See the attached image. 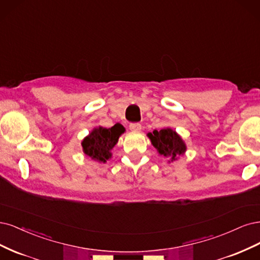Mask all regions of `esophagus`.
<instances>
[{"instance_id": "obj_1", "label": "esophagus", "mask_w": 260, "mask_h": 260, "mask_svg": "<svg viewBox=\"0 0 260 260\" xmlns=\"http://www.w3.org/2000/svg\"><path fill=\"white\" fill-rule=\"evenodd\" d=\"M129 129L133 132H140L141 131V125L139 123H132L129 125Z\"/></svg>"}]
</instances>
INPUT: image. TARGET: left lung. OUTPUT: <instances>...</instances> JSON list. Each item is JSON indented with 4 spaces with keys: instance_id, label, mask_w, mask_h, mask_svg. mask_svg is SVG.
I'll return each mask as SVG.
<instances>
[{
    "instance_id": "1",
    "label": "left lung",
    "mask_w": 260,
    "mask_h": 260,
    "mask_svg": "<svg viewBox=\"0 0 260 260\" xmlns=\"http://www.w3.org/2000/svg\"><path fill=\"white\" fill-rule=\"evenodd\" d=\"M147 136L158 154L170 158L169 163L178 160V157L187 151L185 141L171 127L154 129L152 133H148Z\"/></svg>"
}]
</instances>
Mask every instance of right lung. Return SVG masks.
I'll return each mask as SVG.
<instances>
[{"mask_svg":"<svg viewBox=\"0 0 260 260\" xmlns=\"http://www.w3.org/2000/svg\"><path fill=\"white\" fill-rule=\"evenodd\" d=\"M124 132L125 128L120 123H116L111 128L103 126L93 128L81 142L83 152L95 162L106 163L111 158V150L118 144Z\"/></svg>","mask_w":260,"mask_h":260,"instance_id":"right-lung-1","label":"right lung"}]
</instances>
